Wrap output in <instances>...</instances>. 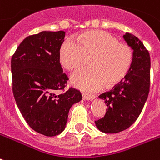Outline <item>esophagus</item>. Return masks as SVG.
Masks as SVG:
<instances>
[{"label": "esophagus", "instance_id": "esophagus-1", "mask_svg": "<svg viewBox=\"0 0 160 160\" xmlns=\"http://www.w3.org/2000/svg\"><path fill=\"white\" fill-rule=\"evenodd\" d=\"M83 99L87 100V101H92L93 99H95V96H91V95H89V94L86 93H82Z\"/></svg>", "mask_w": 160, "mask_h": 160}]
</instances>
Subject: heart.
Instances as JSON below:
<instances>
[{
    "instance_id": "b5f03b06",
    "label": "heart",
    "mask_w": 160,
    "mask_h": 160,
    "mask_svg": "<svg viewBox=\"0 0 160 160\" xmlns=\"http://www.w3.org/2000/svg\"><path fill=\"white\" fill-rule=\"evenodd\" d=\"M65 40L59 48V62L64 69L74 71L82 68L91 58V69L76 72L71 82L83 91H95L106 85L112 87L128 74L133 52L127 43L118 42L115 37L104 31L91 30Z\"/></svg>"
}]
</instances>
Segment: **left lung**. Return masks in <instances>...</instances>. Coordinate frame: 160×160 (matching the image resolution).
<instances>
[{"label": "left lung", "instance_id": "8db88e82", "mask_svg": "<svg viewBox=\"0 0 160 160\" xmlns=\"http://www.w3.org/2000/svg\"><path fill=\"white\" fill-rule=\"evenodd\" d=\"M124 40L133 50V61L124 80L112 90L100 95L107 106V112L96 121V126L105 133L126 130L139 117L148 99L150 85V57L137 37L127 32Z\"/></svg>", "mask_w": 160, "mask_h": 160}]
</instances>
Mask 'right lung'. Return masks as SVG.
<instances>
[{
    "mask_svg": "<svg viewBox=\"0 0 160 160\" xmlns=\"http://www.w3.org/2000/svg\"><path fill=\"white\" fill-rule=\"evenodd\" d=\"M64 36V31H42L27 37L11 62L18 109L31 128L48 137L64 131L70 107L82 99L76 89L58 93L69 80L58 58Z\"/></svg>",
    "mask_w": 160,
    "mask_h": 160,
    "instance_id": "obj_1",
    "label": "right lung"
}]
</instances>
